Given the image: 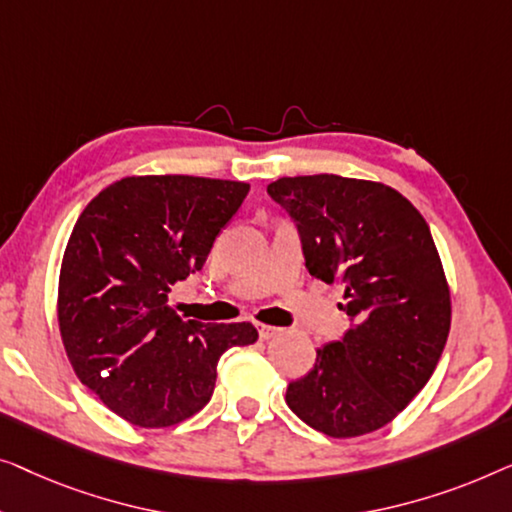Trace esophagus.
I'll return each mask as SVG.
<instances>
[{"label":"esophagus","mask_w":512,"mask_h":512,"mask_svg":"<svg viewBox=\"0 0 512 512\" xmlns=\"http://www.w3.org/2000/svg\"><path fill=\"white\" fill-rule=\"evenodd\" d=\"M280 327H271V325H257V334H259V338H273V336H278L280 334Z\"/></svg>","instance_id":"esophagus-1"}]
</instances>
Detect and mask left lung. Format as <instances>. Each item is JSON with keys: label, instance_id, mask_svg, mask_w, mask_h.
I'll list each match as a JSON object with an SVG mask.
<instances>
[{"label": "left lung", "instance_id": "1", "mask_svg": "<svg viewBox=\"0 0 512 512\" xmlns=\"http://www.w3.org/2000/svg\"><path fill=\"white\" fill-rule=\"evenodd\" d=\"M297 225L306 269L341 283L350 329L318 348L285 401L334 438L392 422L434 373L450 331V290L420 211L392 187L334 174L266 187Z\"/></svg>", "mask_w": 512, "mask_h": 512}]
</instances>
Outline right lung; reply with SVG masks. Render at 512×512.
Wrapping results in <instances>:
<instances>
[{
    "label": "right lung",
    "instance_id": "1",
    "mask_svg": "<svg viewBox=\"0 0 512 512\" xmlns=\"http://www.w3.org/2000/svg\"><path fill=\"white\" fill-rule=\"evenodd\" d=\"M248 183L129 176L85 206L60 269L57 318L81 383L139 427H169L211 399L218 359L257 341L250 322L206 325L169 306L201 271Z\"/></svg>",
    "mask_w": 512,
    "mask_h": 512
}]
</instances>
